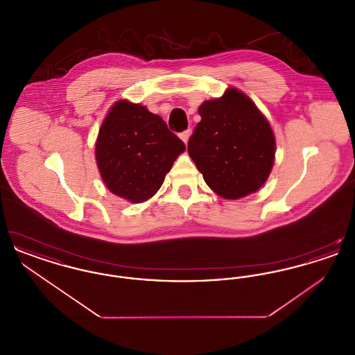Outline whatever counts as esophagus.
Returning <instances> with one entry per match:
<instances>
[{
	"label": "esophagus",
	"mask_w": 355,
	"mask_h": 355,
	"mask_svg": "<svg viewBox=\"0 0 355 355\" xmlns=\"http://www.w3.org/2000/svg\"><path fill=\"white\" fill-rule=\"evenodd\" d=\"M190 135H191V130H190V129H187V130L182 132V133L180 135V138H181L185 144H187V141H189V138H190Z\"/></svg>",
	"instance_id": "1"
}]
</instances>
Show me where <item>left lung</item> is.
<instances>
[{
	"label": "left lung",
	"mask_w": 355,
	"mask_h": 355,
	"mask_svg": "<svg viewBox=\"0 0 355 355\" xmlns=\"http://www.w3.org/2000/svg\"><path fill=\"white\" fill-rule=\"evenodd\" d=\"M187 152L207 186L225 200L255 193L270 174L275 138L270 123L245 93L229 87L203 102Z\"/></svg>",
	"instance_id": "8db88e82"
}]
</instances>
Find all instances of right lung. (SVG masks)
Here are the masks:
<instances>
[{
    "label": "right lung",
    "mask_w": 355,
    "mask_h": 355,
    "mask_svg": "<svg viewBox=\"0 0 355 355\" xmlns=\"http://www.w3.org/2000/svg\"><path fill=\"white\" fill-rule=\"evenodd\" d=\"M185 149L159 116L146 106L121 100L102 122L96 159L106 187L129 202L139 203L158 191Z\"/></svg>",
    "instance_id": "1"
}]
</instances>
